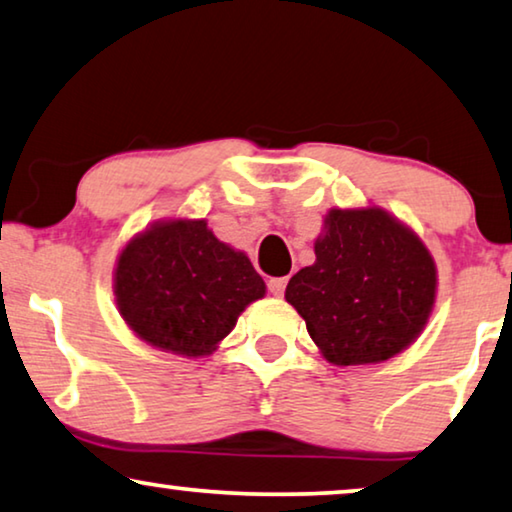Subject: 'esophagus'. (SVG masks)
<instances>
[{
    "label": "esophagus",
    "instance_id": "esophagus-1",
    "mask_svg": "<svg viewBox=\"0 0 512 512\" xmlns=\"http://www.w3.org/2000/svg\"><path fill=\"white\" fill-rule=\"evenodd\" d=\"M269 292L273 294V297H283L285 287H287V276H280V278H269Z\"/></svg>",
    "mask_w": 512,
    "mask_h": 512
}]
</instances>
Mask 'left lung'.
Listing matches in <instances>:
<instances>
[{"label": "left lung", "mask_w": 512, "mask_h": 512, "mask_svg": "<svg viewBox=\"0 0 512 512\" xmlns=\"http://www.w3.org/2000/svg\"><path fill=\"white\" fill-rule=\"evenodd\" d=\"M285 299L331 364H378L427 325L436 266L424 243L390 213L334 208L315 241V264L294 273Z\"/></svg>", "instance_id": "8db88e82"}]
</instances>
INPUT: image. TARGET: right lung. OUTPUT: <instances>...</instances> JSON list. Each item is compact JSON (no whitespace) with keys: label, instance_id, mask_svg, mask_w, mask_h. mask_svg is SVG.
<instances>
[{"label":"right lung","instance_id":"obj_1","mask_svg":"<svg viewBox=\"0 0 512 512\" xmlns=\"http://www.w3.org/2000/svg\"><path fill=\"white\" fill-rule=\"evenodd\" d=\"M264 292L250 259L215 239L206 220L157 222L127 243L115 269V301L127 325L185 357L215 350Z\"/></svg>","mask_w":512,"mask_h":512}]
</instances>
